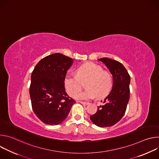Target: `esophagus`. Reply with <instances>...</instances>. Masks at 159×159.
Wrapping results in <instances>:
<instances>
[{"instance_id":"1","label":"esophagus","mask_w":159,"mask_h":159,"mask_svg":"<svg viewBox=\"0 0 159 159\" xmlns=\"http://www.w3.org/2000/svg\"><path fill=\"white\" fill-rule=\"evenodd\" d=\"M80 102L82 104H84V105H88L89 104V102H82V101H80Z\"/></svg>"}]
</instances>
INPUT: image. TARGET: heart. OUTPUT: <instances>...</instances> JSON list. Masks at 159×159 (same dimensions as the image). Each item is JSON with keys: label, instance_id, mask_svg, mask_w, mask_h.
Here are the masks:
<instances>
[{"label": "heart", "instance_id": "heart-1", "mask_svg": "<svg viewBox=\"0 0 159 159\" xmlns=\"http://www.w3.org/2000/svg\"><path fill=\"white\" fill-rule=\"evenodd\" d=\"M76 75H66L64 85L68 94L74 96L83 87L81 82L86 80L85 86L87 89L84 92L76 93L75 98L77 99L87 100L95 96L101 99L107 96L112 89L111 75L95 63H86L82 65L77 69Z\"/></svg>", "mask_w": 159, "mask_h": 159}]
</instances>
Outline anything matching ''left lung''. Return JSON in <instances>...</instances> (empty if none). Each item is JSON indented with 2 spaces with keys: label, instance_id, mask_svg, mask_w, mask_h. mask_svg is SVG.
<instances>
[{
  "label": "left lung",
  "instance_id": "left-lung-1",
  "mask_svg": "<svg viewBox=\"0 0 159 159\" xmlns=\"http://www.w3.org/2000/svg\"><path fill=\"white\" fill-rule=\"evenodd\" d=\"M107 66L113 77L111 93L104 99L98 111L90 116L92 122L99 127H109L117 123L124 116L129 99L130 76L120 62L108 58L98 59Z\"/></svg>",
  "mask_w": 159,
  "mask_h": 159
}]
</instances>
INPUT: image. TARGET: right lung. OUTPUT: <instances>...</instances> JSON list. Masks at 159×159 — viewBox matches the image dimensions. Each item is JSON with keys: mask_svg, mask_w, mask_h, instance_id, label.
<instances>
[{"mask_svg": "<svg viewBox=\"0 0 159 159\" xmlns=\"http://www.w3.org/2000/svg\"><path fill=\"white\" fill-rule=\"evenodd\" d=\"M61 53L50 55L35 66L31 77L30 95L36 116L49 125L60 124L76 102L67 95L64 80L73 61Z\"/></svg>", "mask_w": 159, "mask_h": 159, "instance_id": "add662e5", "label": "right lung"}]
</instances>
